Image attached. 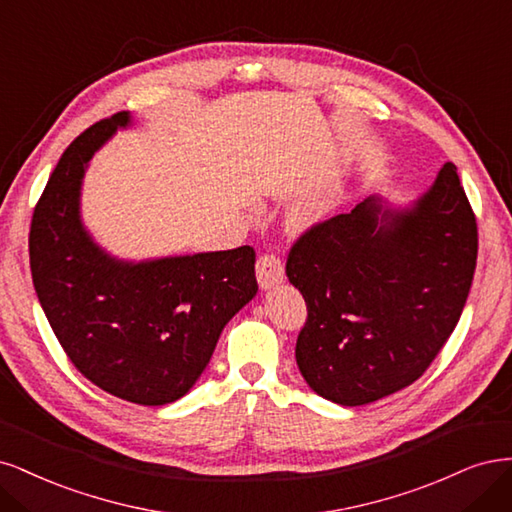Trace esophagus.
Returning <instances> with one entry per match:
<instances>
[{
	"instance_id": "esophagus-1",
	"label": "esophagus",
	"mask_w": 512,
	"mask_h": 512,
	"mask_svg": "<svg viewBox=\"0 0 512 512\" xmlns=\"http://www.w3.org/2000/svg\"><path fill=\"white\" fill-rule=\"evenodd\" d=\"M257 280H259V287L261 289H272L274 285L283 283V276H285V268H283V261H280L276 255H261L257 259Z\"/></svg>"
}]
</instances>
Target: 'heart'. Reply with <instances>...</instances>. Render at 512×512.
Here are the masks:
<instances>
[{
	"instance_id": "heart-1",
	"label": "heart",
	"mask_w": 512,
	"mask_h": 512,
	"mask_svg": "<svg viewBox=\"0 0 512 512\" xmlns=\"http://www.w3.org/2000/svg\"><path fill=\"white\" fill-rule=\"evenodd\" d=\"M325 212H327V204L323 200H310V202H306L304 206H300L298 210L293 212L291 223L298 229H304L312 223L321 221L325 217Z\"/></svg>"
}]
</instances>
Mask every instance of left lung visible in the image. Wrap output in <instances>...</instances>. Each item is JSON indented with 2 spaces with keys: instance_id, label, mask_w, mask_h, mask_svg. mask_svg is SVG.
<instances>
[{
  "instance_id": "1",
  "label": "left lung",
  "mask_w": 512,
  "mask_h": 512,
  "mask_svg": "<svg viewBox=\"0 0 512 512\" xmlns=\"http://www.w3.org/2000/svg\"><path fill=\"white\" fill-rule=\"evenodd\" d=\"M476 253V217L453 163L412 208L372 195L306 229L287 276L308 308L295 359L310 389L361 406L415 383L461 317Z\"/></svg>"
}]
</instances>
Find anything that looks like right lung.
Returning <instances> with one entry per match:
<instances>
[{
    "instance_id": "obj_1",
    "label": "right lung",
    "mask_w": 512,
    "mask_h": 512,
    "mask_svg": "<svg viewBox=\"0 0 512 512\" xmlns=\"http://www.w3.org/2000/svg\"><path fill=\"white\" fill-rule=\"evenodd\" d=\"M129 121V112H117L65 148L31 217L29 266L76 370L121 400L163 406L195 385L227 321L255 298V251L131 263L93 242L80 221L82 176Z\"/></svg>"
}]
</instances>
